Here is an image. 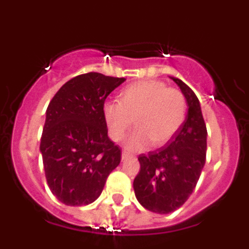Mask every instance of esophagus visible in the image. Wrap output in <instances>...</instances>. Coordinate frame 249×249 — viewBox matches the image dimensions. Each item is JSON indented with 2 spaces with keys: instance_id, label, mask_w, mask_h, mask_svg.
<instances>
[{
  "instance_id": "obj_1",
  "label": "esophagus",
  "mask_w": 249,
  "mask_h": 249,
  "mask_svg": "<svg viewBox=\"0 0 249 249\" xmlns=\"http://www.w3.org/2000/svg\"><path fill=\"white\" fill-rule=\"evenodd\" d=\"M131 157H133V156H132L131 153H128V152H126V151H123V152H122V156H121V158H122V160H128V158H131Z\"/></svg>"
}]
</instances>
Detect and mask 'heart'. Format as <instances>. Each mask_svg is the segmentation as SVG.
Returning a JSON list of instances; mask_svg holds the SVG:
<instances>
[{
    "label": "heart",
    "mask_w": 249,
    "mask_h": 249,
    "mask_svg": "<svg viewBox=\"0 0 249 249\" xmlns=\"http://www.w3.org/2000/svg\"><path fill=\"white\" fill-rule=\"evenodd\" d=\"M186 108L184 96L178 89H168L160 81H140L121 92L120 102H106L102 112L114 142L124 137L135 120L137 128L124 141V148L143 151L151 143L166 144L181 128Z\"/></svg>",
    "instance_id": "obj_1"
}]
</instances>
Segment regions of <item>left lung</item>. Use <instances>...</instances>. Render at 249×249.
I'll return each mask as SVG.
<instances>
[{
  "instance_id": "left-lung-1",
  "label": "left lung",
  "mask_w": 249,
  "mask_h": 249,
  "mask_svg": "<svg viewBox=\"0 0 249 249\" xmlns=\"http://www.w3.org/2000/svg\"><path fill=\"white\" fill-rule=\"evenodd\" d=\"M186 98V118L166 147L138 157L141 169L133 181L136 198L146 210L167 214L188 199L206 163L207 128L201 103L179 78L171 77Z\"/></svg>"
}]
</instances>
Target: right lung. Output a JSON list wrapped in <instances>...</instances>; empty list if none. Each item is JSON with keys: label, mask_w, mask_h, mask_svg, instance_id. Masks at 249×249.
Wrapping results in <instances>:
<instances>
[{"label": "right lung", "mask_w": 249, "mask_h": 249, "mask_svg": "<svg viewBox=\"0 0 249 249\" xmlns=\"http://www.w3.org/2000/svg\"><path fill=\"white\" fill-rule=\"evenodd\" d=\"M124 81L97 72L80 74L48 105L39 151L51 192L67 206L96 201L120 164L121 149L107 135L102 108Z\"/></svg>", "instance_id": "obj_1"}]
</instances>
